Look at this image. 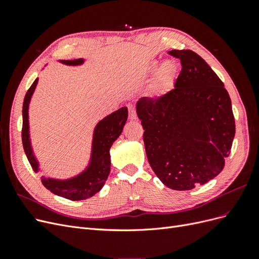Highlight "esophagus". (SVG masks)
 Here are the masks:
<instances>
[{
  "label": "esophagus",
  "mask_w": 259,
  "mask_h": 259,
  "mask_svg": "<svg viewBox=\"0 0 259 259\" xmlns=\"http://www.w3.org/2000/svg\"><path fill=\"white\" fill-rule=\"evenodd\" d=\"M128 117L130 120L133 121V120H136V111H135V108L133 106H128Z\"/></svg>",
  "instance_id": "obj_1"
}]
</instances>
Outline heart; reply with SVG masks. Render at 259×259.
Wrapping results in <instances>:
<instances>
[{"label":"heart","mask_w":259,"mask_h":259,"mask_svg":"<svg viewBox=\"0 0 259 259\" xmlns=\"http://www.w3.org/2000/svg\"><path fill=\"white\" fill-rule=\"evenodd\" d=\"M159 64V59H153L148 66V71L150 73L154 72L155 69L157 70L154 73L151 86L152 95L154 96H160L167 92L170 89V86L173 85L177 74L176 65L171 60H165L162 62L160 66Z\"/></svg>","instance_id":"obj_1"}]
</instances>
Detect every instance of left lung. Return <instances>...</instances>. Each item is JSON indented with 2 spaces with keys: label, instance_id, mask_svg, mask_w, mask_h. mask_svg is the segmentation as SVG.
Wrapping results in <instances>:
<instances>
[{
  "label": "left lung",
  "instance_id": "8db88e82",
  "mask_svg": "<svg viewBox=\"0 0 259 259\" xmlns=\"http://www.w3.org/2000/svg\"><path fill=\"white\" fill-rule=\"evenodd\" d=\"M169 54L182 64L175 88L140 98L136 111L154 174L170 189L191 190L223 170L236 124L229 94L205 60L190 50Z\"/></svg>",
  "mask_w": 259,
  "mask_h": 259
}]
</instances>
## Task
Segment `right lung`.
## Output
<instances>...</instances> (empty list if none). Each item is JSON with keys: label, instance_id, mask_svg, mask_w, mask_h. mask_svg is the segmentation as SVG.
<instances>
[{"label": "right lung", "instance_id": "right-lung-1", "mask_svg": "<svg viewBox=\"0 0 259 259\" xmlns=\"http://www.w3.org/2000/svg\"><path fill=\"white\" fill-rule=\"evenodd\" d=\"M58 62L66 66H82L85 59H71V60H58ZM48 66V65H46ZM38 77H36L33 84L28 90L22 105V146L27 155L29 163L35 173L41 170L34 153L32 143L30 136V123H29V107L31 99L35 92ZM128 111L127 107H122L103 120L98 121L93 131L91 155L89 163L79 174L68 178H53L49 176H42L41 182L46 189L54 194L59 195L71 201H81L89 199L101 190L106 180L110 173L111 159L110 148L115 140L122 134L125 123L127 121Z\"/></svg>", "mask_w": 259, "mask_h": 259}]
</instances>
